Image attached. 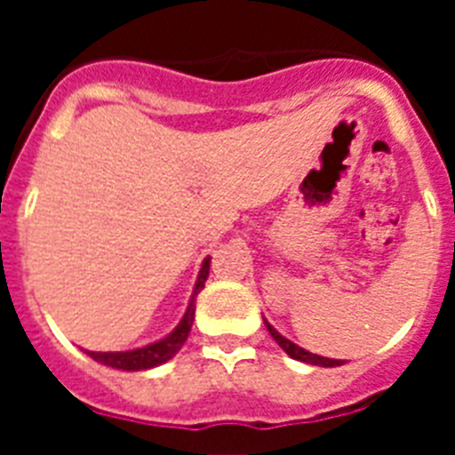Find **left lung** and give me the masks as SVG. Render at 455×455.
Instances as JSON below:
<instances>
[{
    "label": "left lung",
    "instance_id": "8db88e82",
    "mask_svg": "<svg viewBox=\"0 0 455 455\" xmlns=\"http://www.w3.org/2000/svg\"><path fill=\"white\" fill-rule=\"evenodd\" d=\"M264 325H267V331L271 332L273 339L280 344V348H283L289 357H293V360H300V363H307V364H316V367H339V364H344V360H332V357H323V355H316V353L305 351V348H300L299 344H293V341H289L287 337L280 335V332L268 323V321H264Z\"/></svg>",
    "mask_w": 455,
    "mask_h": 455
}]
</instances>
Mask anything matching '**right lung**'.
Wrapping results in <instances>:
<instances>
[{"label":"right lung","mask_w":455,"mask_h":455,"mask_svg":"<svg viewBox=\"0 0 455 455\" xmlns=\"http://www.w3.org/2000/svg\"><path fill=\"white\" fill-rule=\"evenodd\" d=\"M209 262L212 259H204L203 268L198 273V280H196V287H193L191 300H188V307L184 312L182 321L178 323V328L166 335L164 339L155 341V344H148L143 348H134V351H116V353H98V351H86V355H91L95 363H102L107 367L123 369V371H143V369L159 367V364L168 363L180 348L184 347L188 332H191L193 316H196V296L200 293V289L204 287V280L209 275Z\"/></svg>","instance_id":"right-lung-1"}]
</instances>
